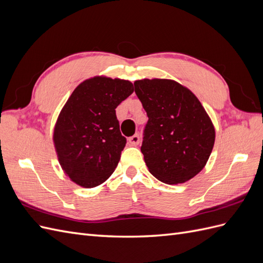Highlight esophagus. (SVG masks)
<instances>
[{
    "label": "esophagus",
    "mask_w": 263,
    "mask_h": 263,
    "mask_svg": "<svg viewBox=\"0 0 263 263\" xmlns=\"http://www.w3.org/2000/svg\"><path fill=\"white\" fill-rule=\"evenodd\" d=\"M128 141H129V144H130V145H133V146H137V145L139 144V141H140L139 135H138V134H135L134 136L129 137Z\"/></svg>",
    "instance_id": "34e87169"
}]
</instances>
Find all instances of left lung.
<instances>
[{
  "label": "left lung",
  "instance_id": "1",
  "mask_svg": "<svg viewBox=\"0 0 263 263\" xmlns=\"http://www.w3.org/2000/svg\"><path fill=\"white\" fill-rule=\"evenodd\" d=\"M134 85L148 116L140 150L150 173L166 184L192 179L208 162L215 141L201 102L172 80L144 79Z\"/></svg>",
  "mask_w": 263,
  "mask_h": 263
}]
</instances>
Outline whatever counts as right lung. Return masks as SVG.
<instances>
[{"label": "right lung", "mask_w": 263, "mask_h": 263, "mask_svg": "<svg viewBox=\"0 0 263 263\" xmlns=\"http://www.w3.org/2000/svg\"><path fill=\"white\" fill-rule=\"evenodd\" d=\"M134 92L132 82L105 77L77 86L54 127L53 142L67 176L83 187L106 181L126 145L115 108Z\"/></svg>", "instance_id": "right-lung-1"}]
</instances>
